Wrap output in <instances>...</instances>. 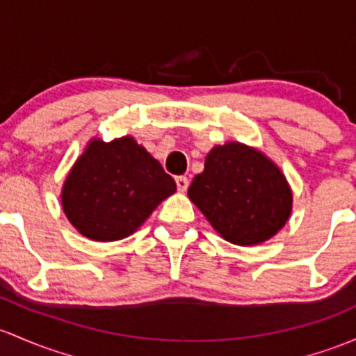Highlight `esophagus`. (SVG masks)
I'll list each match as a JSON object with an SVG mask.
<instances>
[{
    "label": "esophagus",
    "mask_w": 356,
    "mask_h": 356,
    "mask_svg": "<svg viewBox=\"0 0 356 356\" xmlns=\"http://www.w3.org/2000/svg\"><path fill=\"white\" fill-rule=\"evenodd\" d=\"M175 184H177V189L181 191V193H184V191H188V188H189V181H188V177H184V175H179V177H175Z\"/></svg>",
    "instance_id": "34e87169"
}]
</instances>
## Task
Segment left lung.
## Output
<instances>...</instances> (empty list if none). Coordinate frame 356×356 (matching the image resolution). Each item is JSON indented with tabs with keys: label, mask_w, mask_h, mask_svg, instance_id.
Masks as SVG:
<instances>
[{
	"label": "left lung",
	"mask_w": 356,
	"mask_h": 356,
	"mask_svg": "<svg viewBox=\"0 0 356 356\" xmlns=\"http://www.w3.org/2000/svg\"><path fill=\"white\" fill-rule=\"evenodd\" d=\"M188 196L220 237L235 245L269 241L285 227L293 204L282 168L261 149L238 141L211 148Z\"/></svg>",
	"instance_id": "obj_1"
}]
</instances>
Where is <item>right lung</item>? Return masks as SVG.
I'll use <instances>...</instances> for the list:
<instances>
[{"instance_id":"right-lung-1","label":"right lung","mask_w":356,"mask_h":356,"mask_svg":"<svg viewBox=\"0 0 356 356\" xmlns=\"http://www.w3.org/2000/svg\"><path fill=\"white\" fill-rule=\"evenodd\" d=\"M174 179L133 136L92 138L61 189L66 218L83 237L114 242L138 230L163 200Z\"/></svg>"}]
</instances>
